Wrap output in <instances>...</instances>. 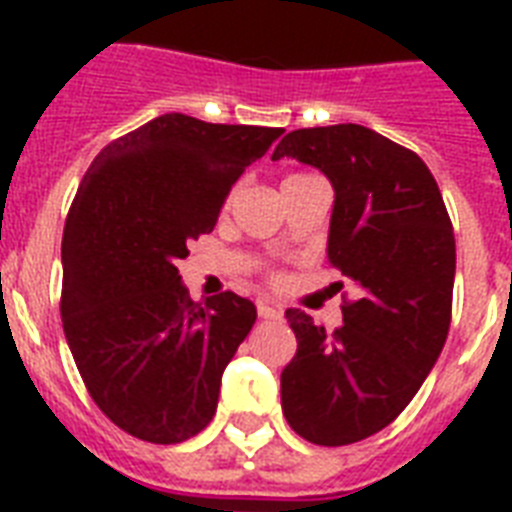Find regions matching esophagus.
<instances>
[{
    "mask_svg": "<svg viewBox=\"0 0 512 512\" xmlns=\"http://www.w3.org/2000/svg\"><path fill=\"white\" fill-rule=\"evenodd\" d=\"M257 313H260V319H265V321L281 319V311L279 308H273L271 303H257Z\"/></svg>",
    "mask_w": 512,
    "mask_h": 512,
    "instance_id": "obj_1",
    "label": "esophagus"
}]
</instances>
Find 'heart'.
Listing matches in <instances>:
<instances>
[{"mask_svg":"<svg viewBox=\"0 0 512 512\" xmlns=\"http://www.w3.org/2000/svg\"><path fill=\"white\" fill-rule=\"evenodd\" d=\"M303 177H311V175H303V172H292V175L284 177V183H295V180H303Z\"/></svg>","mask_w":512,"mask_h":512,"instance_id":"1","label":"heart"}]
</instances>
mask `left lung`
Here are the masks:
<instances>
[{"label": "left lung", "mask_w": 512, "mask_h": 512, "mask_svg": "<svg viewBox=\"0 0 512 512\" xmlns=\"http://www.w3.org/2000/svg\"><path fill=\"white\" fill-rule=\"evenodd\" d=\"M281 156L332 180L327 257L358 289L342 300L335 332L287 311L297 353L281 372V409L311 444H356L404 412L441 356L457 263L452 220L428 164L361 124L289 132L273 162Z\"/></svg>", "instance_id": "obj_1"}]
</instances>
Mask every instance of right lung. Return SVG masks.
Listing matches in <instances>:
<instances>
[{"label":"right lung","mask_w":512,"mask_h":512,"mask_svg":"<svg viewBox=\"0 0 512 512\" xmlns=\"http://www.w3.org/2000/svg\"><path fill=\"white\" fill-rule=\"evenodd\" d=\"M281 132L164 114L108 143L82 177L63 231L60 319L92 401L140 441L180 444L215 417L257 311L236 292L193 303L177 260Z\"/></svg>","instance_id":"obj_1"}]
</instances>
